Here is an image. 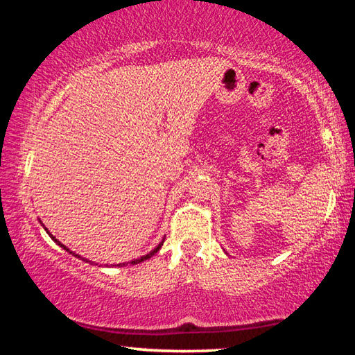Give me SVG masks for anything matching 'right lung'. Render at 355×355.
Here are the masks:
<instances>
[{"mask_svg": "<svg viewBox=\"0 0 355 355\" xmlns=\"http://www.w3.org/2000/svg\"><path fill=\"white\" fill-rule=\"evenodd\" d=\"M40 220V219H39ZM40 224H42V220H40ZM44 225V224H42ZM45 228V232L48 233V235H50V238L53 239V241H55L58 245H61V248L65 250V252H69V254H71L73 257H76V258H80V260H83V261H86V263H91V264H98V263H95V261H91V260H87V258H84V257H81V255H78V254H75V252H71L67 245H64L61 241H58L56 239V236H53L50 232H48V228L46 227H44ZM163 243H164V239L163 241H161L158 245H156V248L153 249V250H150L147 255H142V257H139V258H135V260H131V261H128V263H119V264H111V266H119V268H122V266H127V264H137V263H142V261H146V260H148V258H152L156 252H158L159 249H161V245H163ZM105 266H110V264H105Z\"/></svg>", "mask_w": 355, "mask_h": 355, "instance_id": "right-lung-1", "label": "right lung"}]
</instances>
